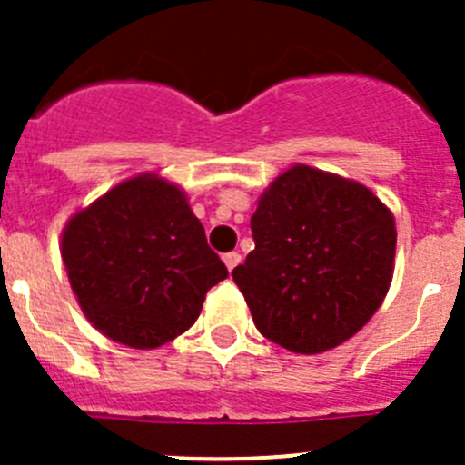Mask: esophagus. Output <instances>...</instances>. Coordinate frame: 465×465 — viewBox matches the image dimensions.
<instances>
[{
    "label": "esophagus",
    "mask_w": 465,
    "mask_h": 465,
    "mask_svg": "<svg viewBox=\"0 0 465 465\" xmlns=\"http://www.w3.org/2000/svg\"><path fill=\"white\" fill-rule=\"evenodd\" d=\"M223 262H225V268H228L230 272H232V270H235L237 265H240V262H242V256L237 252H230V253H225V256H223Z\"/></svg>",
    "instance_id": "34e87169"
}]
</instances>
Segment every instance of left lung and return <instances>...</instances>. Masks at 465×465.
I'll return each instance as SVG.
<instances>
[{"mask_svg": "<svg viewBox=\"0 0 465 465\" xmlns=\"http://www.w3.org/2000/svg\"><path fill=\"white\" fill-rule=\"evenodd\" d=\"M253 249L232 270L253 323L295 354L354 338L384 302L396 219L363 183L291 165L258 197Z\"/></svg>", "mask_w": 465, "mask_h": 465, "instance_id": "left-lung-1", "label": "left lung"}]
</instances>
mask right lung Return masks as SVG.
<instances>
[{
	"mask_svg": "<svg viewBox=\"0 0 465 465\" xmlns=\"http://www.w3.org/2000/svg\"><path fill=\"white\" fill-rule=\"evenodd\" d=\"M69 286L93 328L130 349L186 332L228 277L183 188L142 172L69 216L60 240Z\"/></svg>",
	"mask_w": 465,
	"mask_h": 465,
	"instance_id": "add662e5",
	"label": "right lung"
}]
</instances>
